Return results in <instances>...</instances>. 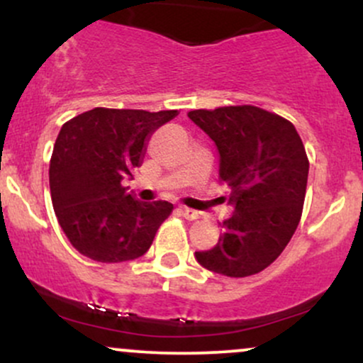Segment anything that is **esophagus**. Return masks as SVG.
<instances>
[{"label": "esophagus", "instance_id": "esophagus-1", "mask_svg": "<svg viewBox=\"0 0 363 363\" xmlns=\"http://www.w3.org/2000/svg\"><path fill=\"white\" fill-rule=\"evenodd\" d=\"M179 213H181L187 220H194L199 216V211L193 210V208H186V206H179Z\"/></svg>", "mask_w": 363, "mask_h": 363}]
</instances>
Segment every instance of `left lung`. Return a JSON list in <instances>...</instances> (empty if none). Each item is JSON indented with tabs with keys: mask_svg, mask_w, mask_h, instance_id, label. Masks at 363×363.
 Segmentation results:
<instances>
[{
	"mask_svg": "<svg viewBox=\"0 0 363 363\" xmlns=\"http://www.w3.org/2000/svg\"><path fill=\"white\" fill-rule=\"evenodd\" d=\"M218 150L220 182L230 191V218L215 247L194 252L203 268L232 278L277 259L301 222L309 160L290 121L254 106L191 111Z\"/></svg>",
	"mask_w": 363,
	"mask_h": 363,
	"instance_id": "8db88e82",
	"label": "left lung"
}]
</instances>
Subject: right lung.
<instances>
[{
	"instance_id": "obj_1",
	"label": "right lung",
	"mask_w": 363,
	"mask_h": 363,
	"mask_svg": "<svg viewBox=\"0 0 363 363\" xmlns=\"http://www.w3.org/2000/svg\"><path fill=\"white\" fill-rule=\"evenodd\" d=\"M177 114L95 107L62 124L49 164V186L57 222L83 256L121 262L150 249L174 206L140 201L123 179H133L150 136Z\"/></svg>"
}]
</instances>
